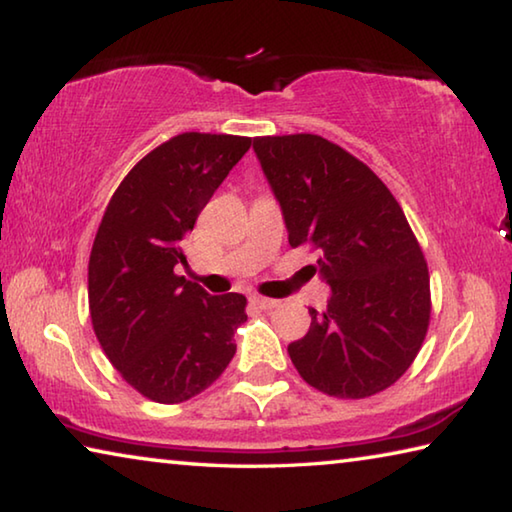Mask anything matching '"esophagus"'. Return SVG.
<instances>
[{
	"instance_id": "1",
	"label": "esophagus",
	"mask_w": 512,
	"mask_h": 512,
	"mask_svg": "<svg viewBox=\"0 0 512 512\" xmlns=\"http://www.w3.org/2000/svg\"><path fill=\"white\" fill-rule=\"evenodd\" d=\"M250 302H253V305L259 307V309H273V307H277V300L264 298V296H253V298H250Z\"/></svg>"
}]
</instances>
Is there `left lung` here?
Wrapping results in <instances>:
<instances>
[{"mask_svg": "<svg viewBox=\"0 0 512 512\" xmlns=\"http://www.w3.org/2000/svg\"><path fill=\"white\" fill-rule=\"evenodd\" d=\"M289 244L320 250L323 314L289 345L309 386L361 400L400 379L429 327V271L400 203L366 164L320 135L255 137Z\"/></svg>", "mask_w": 512, "mask_h": 512, "instance_id": "1", "label": "left lung"}]
</instances>
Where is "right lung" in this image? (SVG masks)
Here are the masks:
<instances>
[{"mask_svg": "<svg viewBox=\"0 0 512 512\" xmlns=\"http://www.w3.org/2000/svg\"><path fill=\"white\" fill-rule=\"evenodd\" d=\"M248 149L250 137H171L121 180L94 237V334L119 375L153 402L192 400L235 357L246 298L210 296L176 266H187V232Z\"/></svg>", "mask_w": 512, "mask_h": 512, "instance_id": "add662e5", "label": "right lung"}]
</instances>
